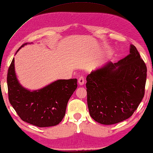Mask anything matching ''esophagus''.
I'll return each mask as SVG.
<instances>
[{"label":"esophagus","mask_w":153,"mask_h":153,"mask_svg":"<svg viewBox=\"0 0 153 153\" xmlns=\"http://www.w3.org/2000/svg\"><path fill=\"white\" fill-rule=\"evenodd\" d=\"M78 81H79V83L80 85H83V84H84V82H85V80H84V77L83 76H81L79 78V80H78Z\"/></svg>","instance_id":"esophagus-1"}]
</instances>
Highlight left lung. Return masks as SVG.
I'll list each match as a JSON object with an SVG mask.
<instances>
[{"label": "left lung", "instance_id": "8db88e82", "mask_svg": "<svg viewBox=\"0 0 153 153\" xmlns=\"http://www.w3.org/2000/svg\"><path fill=\"white\" fill-rule=\"evenodd\" d=\"M130 52L86 77L90 114L100 124H114L130 118L144 97L147 67L135 46H130Z\"/></svg>", "mask_w": 153, "mask_h": 153}]
</instances>
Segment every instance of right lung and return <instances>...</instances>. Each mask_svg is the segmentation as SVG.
<instances>
[{
  "label": "right lung",
  "instance_id": "add662e5",
  "mask_svg": "<svg viewBox=\"0 0 153 153\" xmlns=\"http://www.w3.org/2000/svg\"><path fill=\"white\" fill-rule=\"evenodd\" d=\"M26 45L27 42L18 51ZM7 84L9 101L20 118L36 126L49 127L58 124L65 116L68 101L77 88V79L58 80L30 91L18 82L13 59L8 68Z\"/></svg>",
  "mask_w": 153,
  "mask_h": 153
}]
</instances>
